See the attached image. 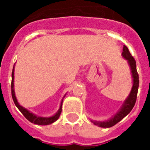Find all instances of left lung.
Segmentation results:
<instances>
[{"label":"left lung","mask_w":150,"mask_h":150,"mask_svg":"<svg viewBox=\"0 0 150 150\" xmlns=\"http://www.w3.org/2000/svg\"><path fill=\"white\" fill-rule=\"evenodd\" d=\"M122 56L128 61V64L130 66L131 72H132L133 79L132 88L129 96L125 100L120 110L112 118L104 121H91L95 125H97L99 127H101V128H110L112 126L115 125L117 123H118L119 121H121L125 117L127 116L130 113L131 110H132V108L135 106V102H136L138 89H139V74H138L137 69H136V62H135V60L132 56V54H130V52L126 46H124Z\"/></svg>","instance_id":"obj_1"}]
</instances>
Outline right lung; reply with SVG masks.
<instances>
[{
  "instance_id": "add662e5",
  "label": "right lung",
  "mask_w": 150,
  "mask_h": 150,
  "mask_svg": "<svg viewBox=\"0 0 150 150\" xmlns=\"http://www.w3.org/2000/svg\"><path fill=\"white\" fill-rule=\"evenodd\" d=\"M11 78H12V80H11V96H12L13 101L15 103V106L18 108L21 113H22L24 117L27 120H29L30 122L33 124H36V125H50V124L54 123V121H56L57 119L59 118V117L61 115V110H62V103H63V100H61V106H60V108H59L58 111L57 112L56 114H54V116L49 117H38L35 115L34 114L31 113L30 111H29L28 110H26L25 108H24L23 107H22L21 105H19V103H18V100L16 99V96H15V90H14V68H13L12 73H11ZM65 96V95H64Z\"/></svg>"
}]
</instances>
